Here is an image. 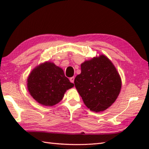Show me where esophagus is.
I'll use <instances>...</instances> for the list:
<instances>
[{
	"mask_svg": "<svg viewBox=\"0 0 149 149\" xmlns=\"http://www.w3.org/2000/svg\"><path fill=\"white\" fill-rule=\"evenodd\" d=\"M74 79H75V77H72L70 78V82H71V83H74Z\"/></svg>",
	"mask_w": 149,
	"mask_h": 149,
	"instance_id": "34e87169",
	"label": "esophagus"
}]
</instances>
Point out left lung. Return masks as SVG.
Segmentation results:
<instances>
[{
  "instance_id": "obj_1",
  "label": "left lung",
  "mask_w": 149,
  "mask_h": 149,
  "mask_svg": "<svg viewBox=\"0 0 149 149\" xmlns=\"http://www.w3.org/2000/svg\"><path fill=\"white\" fill-rule=\"evenodd\" d=\"M75 86L88 108L95 112L106 110L116 100L122 86L115 66L104 55L81 64Z\"/></svg>"
}]
</instances>
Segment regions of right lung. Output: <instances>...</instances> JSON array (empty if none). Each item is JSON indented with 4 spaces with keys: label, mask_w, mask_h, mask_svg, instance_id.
Returning <instances> with one entry per match:
<instances>
[{
    "label": "right lung",
    "mask_w": 149,
    "mask_h": 149,
    "mask_svg": "<svg viewBox=\"0 0 149 149\" xmlns=\"http://www.w3.org/2000/svg\"><path fill=\"white\" fill-rule=\"evenodd\" d=\"M74 86L63 70L50 62L36 67L27 79L31 95L45 106H52L60 102L65 91Z\"/></svg>",
    "instance_id": "obj_1"
}]
</instances>
